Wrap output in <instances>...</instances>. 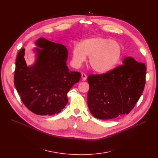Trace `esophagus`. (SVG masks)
<instances>
[{"label": "esophagus", "mask_w": 158, "mask_h": 158, "mask_svg": "<svg viewBox=\"0 0 158 158\" xmlns=\"http://www.w3.org/2000/svg\"><path fill=\"white\" fill-rule=\"evenodd\" d=\"M81 76H82V81H85L86 79H87V76L84 73H82L81 74Z\"/></svg>", "instance_id": "esophagus-1"}]
</instances>
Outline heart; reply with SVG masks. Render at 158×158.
Returning a JSON list of instances; mask_svg holds the SVG:
<instances>
[{
	"label": "heart",
	"instance_id": "obj_1",
	"mask_svg": "<svg viewBox=\"0 0 158 158\" xmlns=\"http://www.w3.org/2000/svg\"><path fill=\"white\" fill-rule=\"evenodd\" d=\"M123 55L121 45L116 40L95 36L76 44L72 50V63L79 67L89 56V62L98 73H106L116 66Z\"/></svg>",
	"mask_w": 158,
	"mask_h": 158
}]
</instances>
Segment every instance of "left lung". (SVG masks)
Masks as SVG:
<instances>
[{"label": "left lung", "mask_w": 158, "mask_h": 158, "mask_svg": "<svg viewBox=\"0 0 158 158\" xmlns=\"http://www.w3.org/2000/svg\"><path fill=\"white\" fill-rule=\"evenodd\" d=\"M146 67L126 57L116 68L87 77V105L92 115L109 120L128 114L139 99L145 86Z\"/></svg>", "instance_id": "8db88e82"}]
</instances>
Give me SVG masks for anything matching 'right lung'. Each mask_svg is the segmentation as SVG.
Wrapping results in <instances>:
<instances>
[{
    "label": "right lung",
    "instance_id": "right-lung-1",
    "mask_svg": "<svg viewBox=\"0 0 158 158\" xmlns=\"http://www.w3.org/2000/svg\"><path fill=\"white\" fill-rule=\"evenodd\" d=\"M35 45V63L27 66L25 49L18 52L14 82L22 101L38 115H53L60 112L68 102L67 94L78 82L81 74L69 71L66 64L67 48L60 44L40 37Z\"/></svg>",
    "mask_w": 158,
    "mask_h": 158
}]
</instances>
